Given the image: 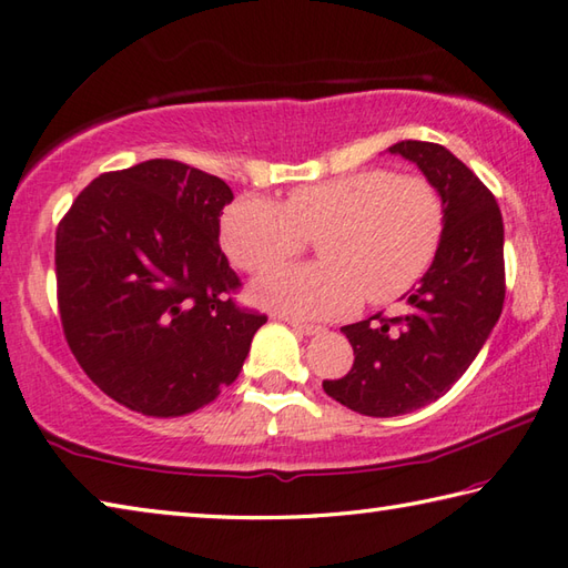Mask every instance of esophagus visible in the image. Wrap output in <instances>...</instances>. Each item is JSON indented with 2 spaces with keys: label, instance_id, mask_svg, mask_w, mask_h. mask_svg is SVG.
<instances>
[{
  "label": "esophagus",
  "instance_id": "esophagus-1",
  "mask_svg": "<svg viewBox=\"0 0 568 568\" xmlns=\"http://www.w3.org/2000/svg\"><path fill=\"white\" fill-rule=\"evenodd\" d=\"M285 322L297 332V335H317V332L322 329L317 325H305V322H297V320H285Z\"/></svg>",
  "mask_w": 568,
  "mask_h": 568
}]
</instances>
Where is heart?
<instances>
[{
	"instance_id": "1",
	"label": "heart",
	"mask_w": 568,
	"mask_h": 568,
	"mask_svg": "<svg viewBox=\"0 0 568 568\" xmlns=\"http://www.w3.org/2000/svg\"><path fill=\"white\" fill-rule=\"evenodd\" d=\"M446 206L430 180L384 166L305 184L285 204L241 196L224 214V248L246 273H265L315 239L320 263L281 268L255 283L261 305L291 317H335L364 300L392 303L436 255Z\"/></svg>"
}]
</instances>
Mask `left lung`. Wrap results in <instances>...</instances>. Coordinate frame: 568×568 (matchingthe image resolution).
I'll list each match as a JSON object with an SVG mask.
<instances>
[{"label":"left lung","mask_w":568,"mask_h":568,"mask_svg":"<svg viewBox=\"0 0 568 568\" xmlns=\"http://www.w3.org/2000/svg\"><path fill=\"white\" fill-rule=\"evenodd\" d=\"M418 164L446 206V226L430 268L406 295V315L342 327L354 349L342 379L325 394L357 414L388 418L436 402L473 364L505 303V226L490 189L436 142L388 148Z\"/></svg>","instance_id":"obj_1"}]
</instances>
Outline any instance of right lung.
<instances>
[{
    "mask_svg": "<svg viewBox=\"0 0 568 568\" xmlns=\"http://www.w3.org/2000/svg\"><path fill=\"white\" fill-rule=\"evenodd\" d=\"M233 192L174 160L100 174L55 229L63 335L81 369L144 416H184L236 382L265 315L239 307L219 246Z\"/></svg>",
    "mask_w": 568,
    "mask_h": 568,
    "instance_id": "right-lung-1",
    "label": "right lung"
}]
</instances>
